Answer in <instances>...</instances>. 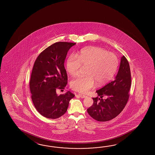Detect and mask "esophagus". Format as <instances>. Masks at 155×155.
Returning a JSON list of instances; mask_svg holds the SVG:
<instances>
[{"instance_id": "34e87169", "label": "esophagus", "mask_w": 155, "mask_h": 155, "mask_svg": "<svg viewBox=\"0 0 155 155\" xmlns=\"http://www.w3.org/2000/svg\"><path fill=\"white\" fill-rule=\"evenodd\" d=\"M78 95H79L80 97H81V98H86V97H87V96L85 95H83V94H78Z\"/></svg>"}]
</instances>
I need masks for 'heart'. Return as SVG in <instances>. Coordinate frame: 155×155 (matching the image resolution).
Segmentation results:
<instances>
[{"mask_svg": "<svg viewBox=\"0 0 155 155\" xmlns=\"http://www.w3.org/2000/svg\"><path fill=\"white\" fill-rule=\"evenodd\" d=\"M65 66L71 76H77L82 66L86 67V75L74 79L70 83L74 90L86 93L95 86L96 82L102 85L112 79L118 68L119 60L114 53L99 47L90 46L81 50L76 56H68Z\"/></svg>", "mask_w": 155, "mask_h": 155, "instance_id": "heart-1", "label": "heart"}]
</instances>
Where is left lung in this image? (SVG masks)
Returning a JSON list of instances; mask_svg holds the SVG:
<instances>
[{
    "label": "left lung",
    "mask_w": 155,
    "mask_h": 155,
    "mask_svg": "<svg viewBox=\"0 0 155 155\" xmlns=\"http://www.w3.org/2000/svg\"><path fill=\"white\" fill-rule=\"evenodd\" d=\"M131 85L129 63L125 56L121 59L115 79L96 91L99 97H93V105L87 110L90 116L97 121L105 122L114 119L121 112L129 100ZM105 96L107 98L103 99Z\"/></svg>",
    "instance_id": "8db88e82"
}]
</instances>
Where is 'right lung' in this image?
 <instances>
[{
	"instance_id": "add662e5",
	"label": "right lung",
	"mask_w": 155,
	"mask_h": 155,
	"mask_svg": "<svg viewBox=\"0 0 155 155\" xmlns=\"http://www.w3.org/2000/svg\"><path fill=\"white\" fill-rule=\"evenodd\" d=\"M75 44L54 43L40 53L34 63L30 80L31 97L38 112L45 117L63 116L75 96L70 91L58 95L56 91L65 89L68 83L64 62L69 50Z\"/></svg>"
}]
</instances>
